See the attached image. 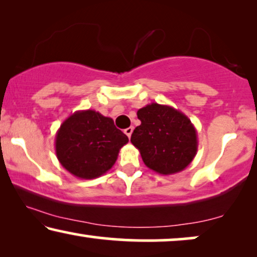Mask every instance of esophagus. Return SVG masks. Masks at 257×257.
<instances>
[{
	"mask_svg": "<svg viewBox=\"0 0 257 257\" xmlns=\"http://www.w3.org/2000/svg\"><path fill=\"white\" fill-rule=\"evenodd\" d=\"M132 132H133V127H132V126H130V127H127V128H125V130H124V133H125L126 136L128 137V139L131 138V135H132Z\"/></svg>",
	"mask_w": 257,
	"mask_h": 257,
	"instance_id": "1",
	"label": "esophagus"
}]
</instances>
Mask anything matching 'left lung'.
<instances>
[{
    "label": "left lung",
    "instance_id": "obj_1",
    "mask_svg": "<svg viewBox=\"0 0 257 257\" xmlns=\"http://www.w3.org/2000/svg\"><path fill=\"white\" fill-rule=\"evenodd\" d=\"M142 124L131 136L144 164L163 175L184 171L198 151V136L191 119L177 108L151 103L137 112Z\"/></svg>",
    "mask_w": 257,
    "mask_h": 257
}]
</instances>
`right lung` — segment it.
<instances>
[{
    "label": "right lung",
    "instance_id": "obj_1",
    "mask_svg": "<svg viewBox=\"0 0 257 257\" xmlns=\"http://www.w3.org/2000/svg\"><path fill=\"white\" fill-rule=\"evenodd\" d=\"M127 136L111 118L94 110L76 111L56 133V156L63 167L79 179H94L113 166Z\"/></svg>",
    "mask_w": 257,
    "mask_h": 257
}]
</instances>
